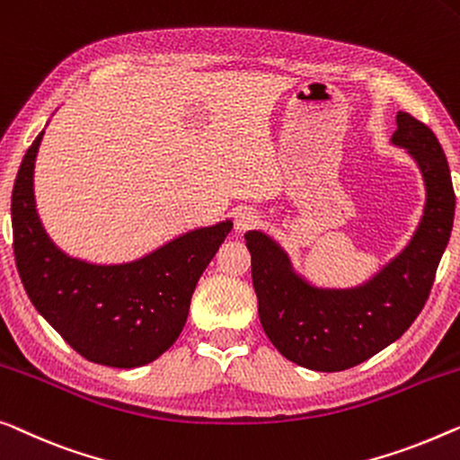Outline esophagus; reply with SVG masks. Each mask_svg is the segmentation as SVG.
Instances as JSON below:
<instances>
[{
	"label": "esophagus",
	"instance_id": "34e87169",
	"mask_svg": "<svg viewBox=\"0 0 460 460\" xmlns=\"http://www.w3.org/2000/svg\"><path fill=\"white\" fill-rule=\"evenodd\" d=\"M259 224V214L252 208H241L236 211V217H234V228L238 234H243V232L255 228Z\"/></svg>",
	"mask_w": 460,
	"mask_h": 460
}]
</instances>
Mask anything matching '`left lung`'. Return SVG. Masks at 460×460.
<instances>
[{"label": "left lung", "mask_w": 460, "mask_h": 460, "mask_svg": "<svg viewBox=\"0 0 460 460\" xmlns=\"http://www.w3.org/2000/svg\"><path fill=\"white\" fill-rule=\"evenodd\" d=\"M396 126L392 145L407 151L421 172L423 216L409 244L367 282L315 286L270 234H244L263 332L301 367L342 371L367 361L411 328L429 296L455 222V190L434 132L407 111H398Z\"/></svg>", "instance_id": "left-lung-1"}]
</instances>
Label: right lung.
<instances>
[{"label": "right lung", "instance_id": "add662e5", "mask_svg": "<svg viewBox=\"0 0 460 460\" xmlns=\"http://www.w3.org/2000/svg\"><path fill=\"white\" fill-rule=\"evenodd\" d=\"M45 130L20 164L12 230L20 279L35 309L78 355L132 369L164 355L189 317L199 278L232 230V219L172 238L126 263H91L51 241L35 201V159Z\"/></svg>", "mask_w": 460, "mask_h": 460}]
</instances>
